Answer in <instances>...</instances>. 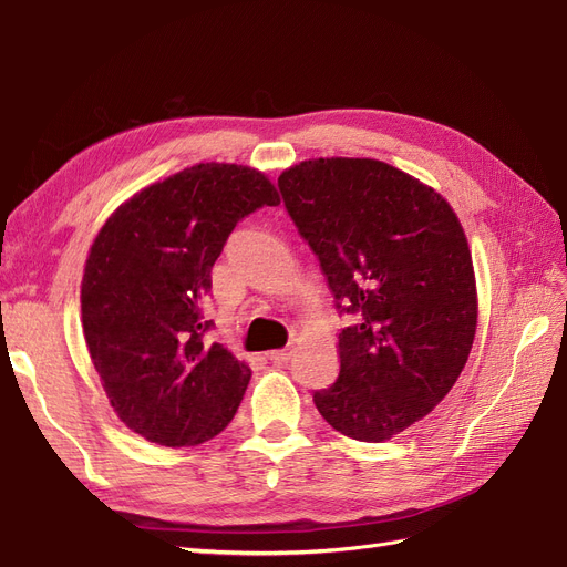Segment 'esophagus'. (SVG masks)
Segmentation results:
<instances>
[{
  "label": "esophagus",
  "mask_w": 567,
  "mask_h": 567,
  "mask_svg": "<svg viewBox=\"0 0 567 567\" xmlns=\"http://www.w3.org/2000/svg\"><path fill=\"white\" fill-rule=\"evenodd\" d=\"M269 359H271V364H286L288 359H290V350H271L269 352Z\"/></svg>",
  "instance_id": "1"
}]
</instances>
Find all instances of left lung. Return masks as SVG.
<instances>
[{"label": "left lung", "instance_id": "left-lung-1", "mask_svg": "<svg viewBox=\"0 0 567 567\" xmlns=\"http://www.w3.org/2000/svg\"><path fill=\"white\" fill-rule=\"evenodd\" d=\"M288 215L340 312V373L315 392L326 423L385 442L444 400L468 362L477 290L466 234L433 186L373 158H312L279 177Z\"/></svg>", "mask_w": 567, "mask_h": 567}]
</instances>
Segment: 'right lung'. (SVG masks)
Instances as JSON below:
<instances>
[{"instance_id":"obj_1","label":"right lung","mask_w":567,"mask_h":567,"mask_svg":"<svg viewBox=\"0 0 567 567\" xmlns=\"http://www.w3.org/2000/svg\"><path fill=\"white\" fill-rule=\"evenodd\" d=\"M279 203L260 169L198 163L142 188L99 229L80 288L82 331L132 433L196 447L231 423L250 367L205 340L203 307L236 221Z\"/></svg>"}]
</instances>
